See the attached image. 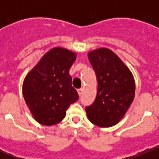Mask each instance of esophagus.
Segmentation results:
<instances>
[{
    "label": "esophagus",
    "mask_w": 159,
    "mask_h": 159,
    "mask_svg": "<svg viewBox=\"0 0 159 159\" xmlns=\"http://www.w3.org/2000/svg\"><path fill=\"white\" fill-rule=\"evenodd\" d=\"M77 92H78L79 95L80 96V95L83 94V92H84V89H82V88H80V89H78V90H77Z\"/></svg>",
    "instance_id": "1"
}]
</instances>
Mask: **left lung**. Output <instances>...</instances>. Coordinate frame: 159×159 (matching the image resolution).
Returning <instances> with one entry per match:
<instances>
[{
	"instance_id": "left-lung-1",
	"label": "left lung",
	"mask_w": 159,
	"mask_h": 159,
	"mask_svg": "<svg viewBox=\"0 0 159 159\" xmlns=\"http://www.w3.org/2000/svg\"><path fill=\"white\" fill-rule=\"evenodd\" d=\"M96 75L97 95L85 108L88 119L100 127H110L124 117L134 99L135 82L123 60L109 48H99L88 53Z\"/></svg>"
}]
</instances>
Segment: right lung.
<instances>
[{"mask_svg": "<svg viewBox=\"0 0 159 159\" xmlns=\"http://www.w3.org/2000/svg\"><path fill=\"white\" fill-rule=\"evenodd\" d=\"M75 60L76 53L69 49L52 48L26 75L23 96L37 123L48 127L59 123L65 117L70 104L78 100L69 74Z\"/></svg>", "mask_w": 159, "mask_h": 159, "instance_id": "1", "label": "right lung"}]
</instances>
